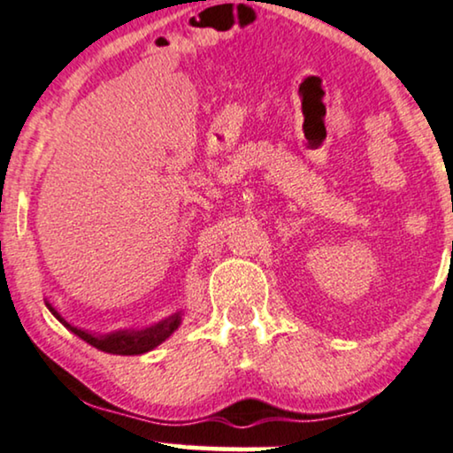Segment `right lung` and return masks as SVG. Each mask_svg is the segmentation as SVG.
<instances>
[{
  "mask_svg": "<svg viewBox=\"0 0 453 453\" xmlns=\"http://www.w3.org/2000/svg\"><path fill=\"white\" fill-rule=\"evenodd\" d=\"M45 305H48L50 311L54 313V316L58 318L68 330L74 332L79 339L89 342V345L100 349V351L114 353V355H140V353L150 351V349L160 345V342H163L165 339H169V336L173 334V330L177 328V326H180V319H181L180 313H173V316L163 319V322L152 326V328L121 330V332H112V334H106V336H94V334H89V332L77 328V326H71L68 322H65V319L58 316V311H56V309L51 307L50 303H45Z\"/></svg>",
  "mask_w": 453,
  "mask_h": 453,
  "instance_id": "add662e5",
  "label": "right lung"
}]
</instances>
